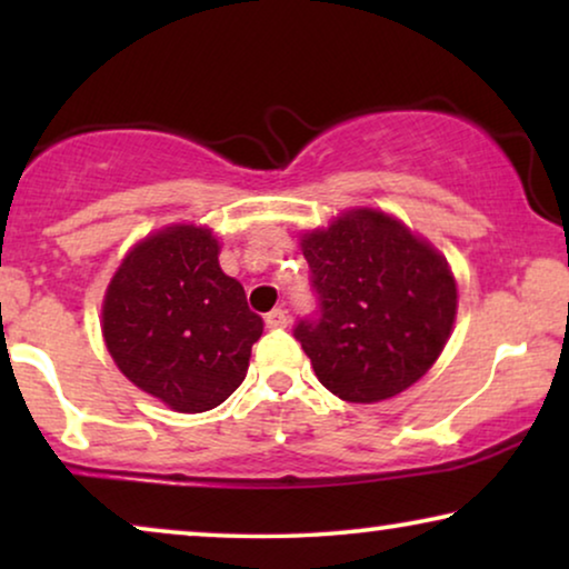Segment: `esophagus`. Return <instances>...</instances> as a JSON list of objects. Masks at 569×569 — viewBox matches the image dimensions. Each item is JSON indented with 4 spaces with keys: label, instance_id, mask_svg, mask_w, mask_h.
I'll return each mask as SVG.
<instances>
[{
    "label": "esophagus",
    "instance_id": "obj_1",
    "mask_svg": "<svg viewBox=\"0 0 569 569\" xmlns=\"http://www.w3.org/2000/svg\"><path fill=\"white\" fill-rule=\"evenodd\" d=\"M263 321H267L269 329H284V326L290 323V316H287V310H282V308H274L271 313H267Z\"/></svg>",
    "mask_w": 569,
    "mask_h": 569
}]
</instances>
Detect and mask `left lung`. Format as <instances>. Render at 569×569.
<instances>
[{
    "instance_id": "obj_1",
    "label": "left lung",
    "mask_w": 569,
    "mask_h": 569,
    "mask_svg": "<svg viewBox=\"0 0 569 569\" xmlns=\"http://www.w3.org/2000/svg\"><path fill=\"white\" fill-rule=\"evenodd\" d=\"M316 318L295 339L339 399L376 403L407 391L438 360L456 321L448 261L378 209H349L302 236Z\"/></svg>"
}]
</instances>
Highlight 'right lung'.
I'll return each instance as SVG.
<instances>
[{"instance_id":"right-lung-1","label":"right lung","mask_w":569,"mask_h":569,"mask_svg":"<svg viewBox=\"0 0 569 569\" xmlns=\"http://www.w3.org/2000/svg\"><path fill=\"white\" fill-rule=\"evenodd\" d=\"M212 230L173 224L127 253L103 300V339L137 388L183 415L243 383L263 331L243 284L220 269Z\"/></svg>"}]
</instances>
